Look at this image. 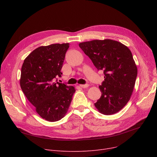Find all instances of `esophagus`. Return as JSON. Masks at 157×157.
Returning <instances> with one entry per match:
<instances>
[{
	"mask_svg": "<svg viewBox=\"0 0 157 157\" xmlns=\"http://www.w3.org/2000/svg\"><path fill=\"white\" fill-rule=\"evenodd\" d=\"M79 86H80L81 88H85L88 87V84H85V85H80Z\"/></svg>",
	"mask_w": 157,
	"mask_h": 157,
	"instance_id": "esophagus-1",
	"label": "esophagus"
}]
</instances>
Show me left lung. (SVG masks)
<instances>
[{"label":"left lung","mask_w":157,"mask_h":157,"mask_svg":"<svg viewBox=\"0 0 157 157\" xmlns=\"http://www.w3.org/2000/svg\"><path fill=\"white\" fill-rule=\"evenodd\" d=\"M95 67L102 70L104 81L101 98L94 104L101 113L111 115L124 107L133 92L137 68L128 48L111 39L93 40L79 44Z\"/></svg>","instance_id":"8db88e82"}]
</instances>
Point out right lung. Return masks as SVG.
<instances>
[{
	"label": "right lung",
	"instance_id": "obj_1",
	"mask_svg": "<svg viewBox=\"0 0 157 157\" xmlns=\"http://www.w3.org/2000/svg\"><path fill=\"white\" fill-rule=\"evenodd\" d=\"M69 43L40 46L24 60L20 86L39 116L49 121L61 120L67 113L76 90L59 83Z\"/></svg>",
	"mask_w": 157,
	"mask_h": 157
}]
</instances>
